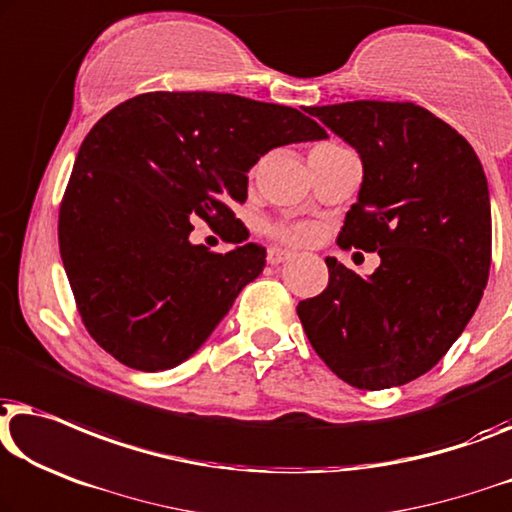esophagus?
Wrapping results in <instances>:
<instances>
[{"label":"esophagus","mask_w":512,"mask_h":512,"mask_svg":"<svg viewBox=\"0 0 512 512\" xmlns=\"http://www.w3.org/2000/svg\"><path fill=\"white\" fill-rule=\"evenodd\" d=\"M288 258H293V254L291 251H284V249H277V247H272V249H268V263L270 265H279V263H286Z\"/></svg>","instance_id":"1"}]
</instances>
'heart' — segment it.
Listing matches in <instances>:
<instances>
[{"label":"heart","mask_w":512,"mask_h":512,"mask_svg":"<svg viewBox=\"0 0 512 512\" xmlns=\"http://www.w3.org/2000/svg\"><path fill=\"white\" fill-rule=\"evenodd\" d=\"M268 233L274 240H279L284 244H293V247L309 244L316 235V231L309 224H272V226H268Z\"/></svg>","instance_id":"b5f03b06"}]
</instances>
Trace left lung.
Instances as JSON below:
<instances>
[{
    "label": "left lung",
    "mask_w": 512,
    "mask_h": 512,
    "mask_svg": "<svg viewBox=\"0 0 512 512\" xmlns=\"http://www.w3.org/2000/svg\"><path fill=\"white\" fill-rule=\"evenodd\" d=\"M362 159L339 247L379 251L360 277L325 258L330 281L298 316L314 351L360 390L429 372L471 321L492 263L487 177L464 136L416 103L309 108Z\"/></svg>",
    "instance_id": "obj_1"
}]
</instances>
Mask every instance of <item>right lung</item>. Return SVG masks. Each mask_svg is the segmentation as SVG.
I'll return each instance as SVG.
<instances>
[{"mask_svg":"<svg viewBox=\"0 0 512 512\" xmlns=\"http://www.w3.org/2000/svg\"><path fill=\"white\" fill-rule=\"evenodd\" d=\"M328 138L300 110L217 92H147L101 117L59 205V254L78 314L103 351L140 372L203 346L265 268L261 244L214 255L188 240L196 216L236 243L231 210L272 147Z\"/></svg>","mask_w":512,"mask_h":512,"instance_id":"obj_1","label":"right lung"}]
</instances>
